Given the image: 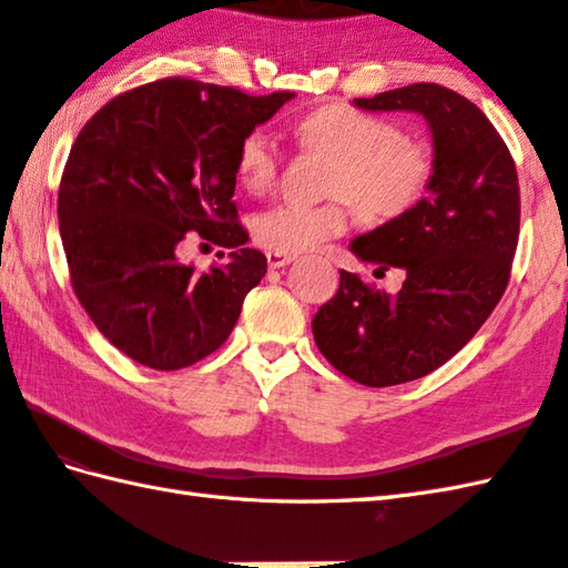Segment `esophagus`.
Instances as JSON below:
<instances>
[{
  "label": "esophagus",
  "mask_w": 568,
  "mask_h": 568,
  "mask_svg": "<svg viewBox=\"0 0 568 568\" xmlns=\"http://www.w3.org/2000/svg\"><path fill=\"white\" fill-rule=\"evenodd\" d=\"M265 261H268L271 268H283V265L293 263V253H281V251H265Z\"/></svg>",
  "instance_id": "esophagus-1"
}]
</instances>
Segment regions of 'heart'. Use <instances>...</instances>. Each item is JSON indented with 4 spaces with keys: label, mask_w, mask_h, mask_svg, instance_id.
Masks as SVG:
<instances>
[{
    "label": "heart",
    "mask_w": 568,
    "mask_h": 568,
    "mask_svg": "<svg viewBox=\"0 0 568 568\" xmlns=\"http://www.w3.org/2000/svg\"><path fill=\"white\" fill-rule=\"evenodd\" d=\"M300 146L327 159L322 204H275L253 216L263 248L300 253L346 232L348 202L366 222L385 224L413 212L434 178V151L405 136L390 119L332 102L297 122ZM236 173L251 192H268L281 173V151L261 129L239 141Z\"/></svg>",
    "instance_id": "obj_1"
}]
</instances>
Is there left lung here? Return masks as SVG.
Listing matches in <instances>:
<instances>
[{
	"label": "left lung",
	"instance_id": "obj_1",
	"mask_svg": "<svg viewBox=\"0 0 568 568\" xmlns=\"http://www.w3.org/2000/svg\"><path fill=\"white\" fill-rule=\"evenodd\" d=\"M361 110L419 112L434 139V178L413 212L352 241L361 261L405 271L390 297L339 271L312 334L322 356L361 385L427 376L474 339L508 287L520 236L515 161L478 106L437 82L354 100Z\"/></svg>",
	"mask_w": 568,
	"mask_h": 568
}]
</instances>
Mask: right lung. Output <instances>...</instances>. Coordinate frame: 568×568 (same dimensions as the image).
I'll use <instances>...</instances> for the list:
<instances>
[{
    "instance_id": "obj_1",
    "label": "right lung",
    "mask_w": 568,
    "mask_h": 568,
    "mask_svg": "<svg viewBox=\"0 0 568 568\" xmlns=\"http://www.w3.org/2000/svg\"><path fill=\"white\" fill-rule=\"evenodd\" d=\"M291 98L163 78L116 94L72 143L58 190L72 291L136 364L187 368L232 334L265 275L263 253L244 246L236 149ZM190 235L229 247L230 261L204 274L180 264Z\"/></svg>"
}]
</instances>
